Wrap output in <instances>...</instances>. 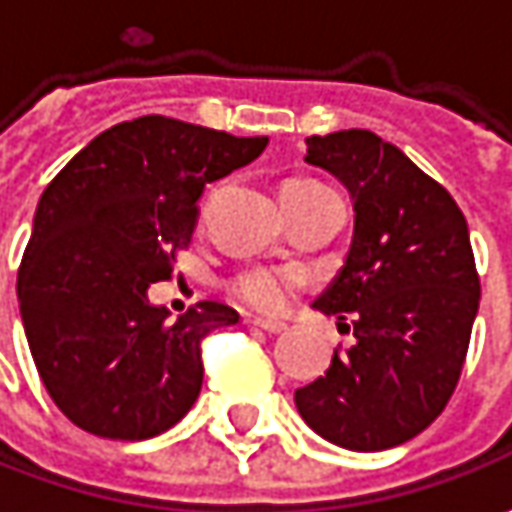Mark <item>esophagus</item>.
I'll list each match as a JSON object with an SVG mask.
<instances>
[{"label":"esophagus","instance_id":"esophagus-1","mask_svg":"<svg viewBox=\"0 0 512 512\" xmlns=\"http://www.w3.org/2000/svg\"><path fill=\"white\" fill-rule=\"evenodd\" d=\"M250 325L265 330V333H282V330H287L285 322H270V319H250Z\"/></svg>","mask_w":512,"mask_h":512}]
</instances>
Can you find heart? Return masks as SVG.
<instances>
[{
  "label": "heart",
  "mask_w": 512,
  "mask_h": 512,
  "mask_svg": "<svg viewBox=\"0 0 512 512\" xmlns=\"http://www.w3.org/2000/svg\"><path fill=\"white\" fill-rule=\"evenodd\" d=\"M293 182H310V179H293ZM299 282H302L299 273L290 267H247L230 279L227 290L239 305L262 313H276L290 302Z\"/></svg>",
  "instance_id": "1"
}]
</instances>
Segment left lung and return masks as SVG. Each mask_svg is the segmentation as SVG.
<instances>
[{"label":"left lung","mask_w":512,"mask_h":512,"mask_svg":"<svg viewBox=\"0 0 512 512\" xmlns=\"http://www.w3.org/2000/svg\"><path fill=\"white\" fill-rule=\"evenodd\" d=\"M305 162L353 196L347 262L316 307L356 344L325 376L296 390V407L344 450H387L439 419L462 376L479 313L467 219L453 196L370 130L307 139Z\"/></svg>","instance_id":"obj_1"}]
</instances>
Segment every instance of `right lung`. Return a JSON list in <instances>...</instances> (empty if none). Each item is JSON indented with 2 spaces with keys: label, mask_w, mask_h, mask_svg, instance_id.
Masks as SVG:
<instances>
[{
  "label": "right lung",
  "mask_w": 512,
  "mask_h": 512,
  "mask_svg": "<svg viewBox=\"0 0 512 512\" xmlns=\"http://www.w3.org/2000/svg\"><path fill=\"white\" fill-rule=\"evenodd\" d=\"M267 148L168 116L113 125L45 187L19 265V310L50 399L93 436L165 433L202 390V342L239 313L199 302L176 322L148 302L187 250L199 196Z\"/></svg>",
  "instance_id": "1"
}]
</instances>
